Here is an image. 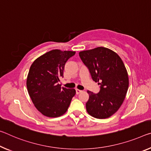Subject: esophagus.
I'll use <instances>...</instances> for the list:
<instances>
[{"label":"esophagus","mask_w":151,"mask_h":151,"mask_svg":"<svg viewBox=\"0 0 151 151\" xmlns=\"http://www.w3.org/2000/svg\"><path fill=\"white\" fill-rule=\"evenodd\" d=\"M82 91H83L79 90V89H77V88H76V94H79V93H81Z\"/></svg>","instance_id":"1"}]
</instances>
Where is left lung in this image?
<instances>
[{"mask_svg": "<svg viewBox=\"0 0 151 151\" xmlns=\"http://www.w3.org/2000/svg\"><path fill=\"white\" fill-rule=\"evenodd\" d=\"M95 82H99L98 93L87 91L88 114L98 119L107 118L118 111L126 97L129 81L126 67L116 52L104 47L79 52Z\"/></svg>", "mask_w": 151, "mask_h": 151, "instance_id": "1", "label": "left lung"}]
</instances>
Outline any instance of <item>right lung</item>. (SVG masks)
<instances>
[{
  "label": "right lung",
  "instance_id": "right-lung-1",
  "mask_svg": "<svg viewBox=\"0 0 151 151\" xmlns=\"http://www.w3.org/2000/svg\"><path fill=\"white\" fill-rule=\"evenodd\" d=\"M75 52L53 50L33 62L27 78L29 95L38 111L47 117L56 118L66 113L75 96L74 88L61 87L64 66Z\"/></svg>",
  "mask_w": 151,
  "mask_h": 151
}]
</instances>
